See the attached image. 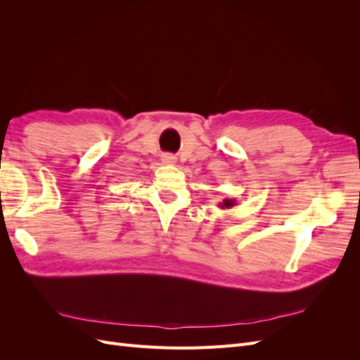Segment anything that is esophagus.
I'll return each instance as SVG.
<instances>
[{"label":"esophagus","mask_w":360,"mask_h":360,"mask_svg":"<svg viewBox=\"0 0 360 360\" xmlns=\"http://www.w3.org/2000/svg\"><path fill=\"white\" fill-rule=\"evenodd\" d=\"M162 162L165 163V165H174V163H176V158H174L172 155H163Z\"/></svg>","instance_id":"1"}]
</instances>
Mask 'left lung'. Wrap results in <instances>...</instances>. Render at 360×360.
I'll return each mask as SVG.
<instances>
[{"label": "left lung", "mask_w": 360, "mask_h": 360, "mask_svg": "<svg viewBox=\"0 0 360 360\" xmlns=\"http://www.w3.org/2000/svg\"><path fill=\"white\" fill-rule=\"evenodd\" d=\"M236 205V200H233V198H226V200H224V202H221V209H231V207H234Z\"/></svg>", "instance_id": "obj_1"}]
</instances>
